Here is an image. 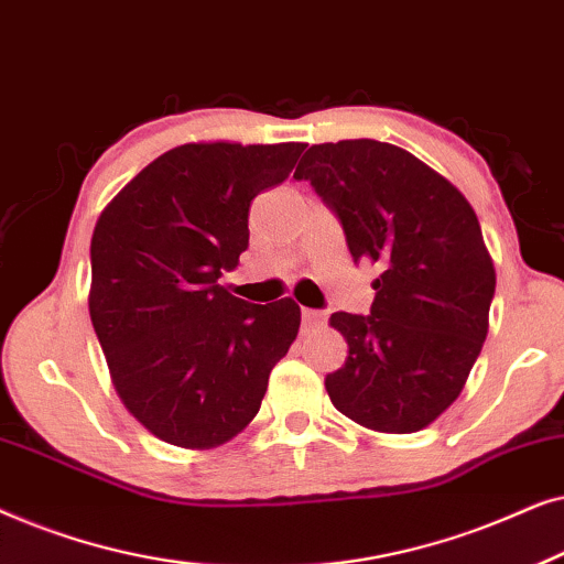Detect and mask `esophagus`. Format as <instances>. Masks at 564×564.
Instances as JSON below:
<instances>
[{"label":"esophagus","instance_id":"esophagus-1","mask_svg":"<svg viewBox=\"0 0 564 564\" xmlns=\"http://www.w3.org/2000/svg\"><path fill=\"white\" fill-rule=\"evenodd\" d=\"M323 321H326V318H323L321 311H307V307L303 311V328H305V330H307V328H318V326H323Z\"/></svg>","mask_w":564,"mask_h":564}]
</instances>
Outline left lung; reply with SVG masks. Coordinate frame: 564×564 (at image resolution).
I'll return each mask as SVG.
<instances>
[{
    "mask_svg": "<svg viewBox=\"0 0 564 564\" xmlns=\"http://www.w3.org/2000/svg\"><path fill=\"white\" fill-rule=\"evenodd\" d=\"M341 220L354 261L380 264L369 315L334 313L349 357L326 377L336 411L380 434L434 423L488 336L496 269L473 205L405 149L311 145L295 169Z\"/></svg>",
    "mask_w": 564,
    "mask_h": 564,
    "instance_id": "obj_1",
    "label": "left lung"
}]
</instances>
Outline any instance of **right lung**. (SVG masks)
<instances>
[{
    "label": "right lung",
    "mask_w": 564,
    "mask_h": 564,
    "mask_svg": "<svg viewBox=\"0 0 564 564\" xmlns=\"http://www.w3.org/2000/svg\"><path fill=\"white\" fill-rule=\"evenodd\" d=\"M305 143H184L135 174L91 234L89 315L115 392L161 442L213 449L259 413L300 307L220 288L249 246V207Z\"/></svg>",
    "instance_id": "obj_1"
}]
</instances>
